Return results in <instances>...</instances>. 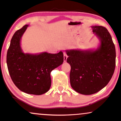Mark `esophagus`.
<instances>
[{
    "label": "esophagus",
    "instance_id": "obj_1",
    "mask_svg": "<svg viewBox=\"0 0 121 121\" xmlns=\"http://www.w3.org/2000/svg\"><path fill=\"white\" fill-rule=\"evenodd\" d=\"M67 58H68V56L67 55V54H66L65 53H64V62H66V60H67Z\"/></svg>",
    "mask_w": 121,
    "mask_h": 121
}]
</instances>
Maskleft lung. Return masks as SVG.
I'll return each instance as SVG.
<instances>
[{
    "mask_svg": "<svg viewBox=\"0 0 121 121\" xmlns=\"http://www.w3.org/2000/svg\"><path fill=\"white\" fill-rule=\"evenodd\" d=\"M100 40L95 49H68L67 62L70 65V82L75 91L83 95L96 93L107 85L116 65V49L111 36L105 27L92 26Z\"/></svg>",
    "mask_w": 121,
    "mask_h": 121,
    "instance_id": "left-lung-1",
    "label": "left lung"
}]
</instances>
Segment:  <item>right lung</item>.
<instances>
[{
  "label": "right lung",
  "instance_id": "add662e5",
  "mask_svg": "<svg viewBox=\"0 0 121 121\" xmlns=\"http://www.w3.org/2000/svg\"><path fill=\"white\" fill-rule=\"evenodd\" d=\"M29 25L16 31L11 39L6 56L10 77L16 86L26 94L40 95L47 92L51 85V72L62 64L63 53L44 52L25 53L21 47V37Z\"/></svg>",
  "mask_w": 121,
  "mask_h": 121
}]
</instances>
